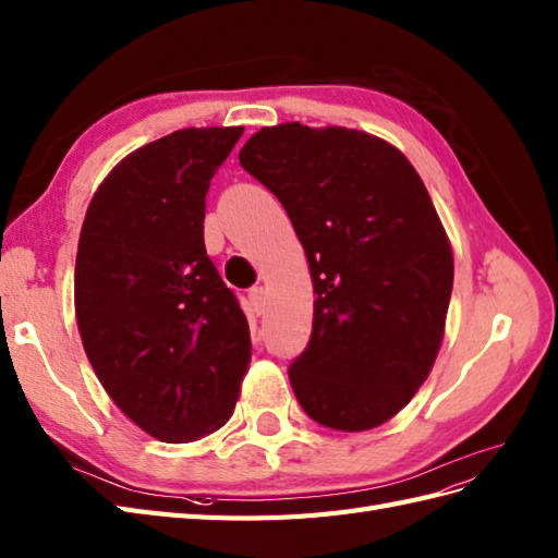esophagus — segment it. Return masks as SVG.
Listing matches in <instances>:
<instances>
[{
	"label": "esophagus",
	"mask_w": 558,
	"mask_h": 558,
	"mask_svg": "<svg viewBox=\"0 0 558 558\" xmlns=\"http://www.w3.org/2000/svg\"><path fill=\"white\" fill-rule=\"evenodd\" d=\"M248 303H251L255 315H263V310H265V289L263 287L251 289L248 291Z\"/></svg>",
	"instance_id": "esophagus-1"
}]
</instances>
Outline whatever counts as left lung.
Here are the masks:
<instances>
[{
    "label": "left lung",
    "instance_id": "left-lung-1",
    "mask_svg": "<svg viewBox=\"0 0 558 558\" xmlns=\"http://www.w3.org/2000/svg\"><path fill=\"white\" fill-rule=\"evenodd\" d=\"M239 160L307 255L317 301L289 366L298 402L333 430L386 424L428 378L452 295V248L424 182L396 146L348 128H263Z\"/></svg>",
    "mask_w": 558,
    "mask_h": 558
}]
</instances>
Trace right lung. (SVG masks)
Listing matches in <instances>:
<instances>
[{
    "mask_svg": "<svg viewBox=\"0 0 558 558\" xmlns=\"http://www.w3.org/2000/svg\"><path fill=\"white\" fill-rule=\"evenodd\" d=\"M243 128H189L146 144L94 194L75 260V317L120 412L162 442L227 424L251 362L236 295L203 243L206 194Z\"/></svg>",
    "mask_w": 558,
    "mask_h": 558,
    "instance_id": "1",
    "label": "right lung"
}]
</instances>
